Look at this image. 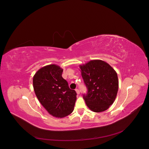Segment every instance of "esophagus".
<instances>
[{
    "label": "esophagus",
    "instance_id": "34e87169",
    "mask_svg": "<svg viewBox=\"0 0 149 149\" xmlns=\"http://www.w3.org/2000/svg\"><path fill=\"white\" fill-rule=\"evenodd\" d=\"M75 91H76V92H77V93L78 95V94H79L80 92H79V89H75Z\"/></svg>",
    "mask_w": 149,
    "mask_h": 149
}]
</instances>
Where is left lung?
Wrapping results in <instances>:
<instances>
[{
    "instance_id": "8db88e82",
    "label": "left lung",
    "mask_w": 149,
    "mask_h": 149,
    "mask_svg": "<svg viewBox=\"0 0 149 149\" xmlns=\"http://www.w3.org/2000/svg\"><path fill=\"white\" fill-rule=\"evenodd\" d=\"M79 68L88 93L83 98L94 112L107 110L114 102L119 88L118 75L107 63L93 60L80 65Z\"/></svg>"
}]
</instances>
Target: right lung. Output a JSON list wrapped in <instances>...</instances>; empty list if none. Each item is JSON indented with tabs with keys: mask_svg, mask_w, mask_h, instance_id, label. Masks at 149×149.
Returning a JSON list of instances; mask_svg holds the SVG:
<instances>
[{
	"mask_svg": "<svg viewBox=\"0 0 149 149\" xmlns=\"http://www.w3.org/2000/svg\"><path fill=\"white\" fill-rule=\"evenodd\" d=\"M63 70L50 64L39 69L33 79L35 94L39 102L52 116L64 118L71 114L77 100V93L71 89L62 77Z\"/></svg>",
	"mask_w": 149,
	"mask_h": 149,
	"instance_id": "add662e5",
	"label": "right lung"
}]
</instances>
